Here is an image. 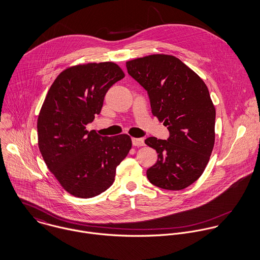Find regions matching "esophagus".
I'll return each instance as SVG.
<instances>
[{"mask_svg":"<svg viewBox=\"0 0 260 260\" xmlns=\"http://www.w3.org/2000/svg\"><path fill=\"white\" fill-rule=\"evenodd\" d=\"M132 142H133V145L135 147H143L145 146V142L143 139H140V138H133L132 139Z\"/></svg>","mask_w":260,"mask_h":260,"instance_id":"obj_1","label":"esophagus"}]
</instances>
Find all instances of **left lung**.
Wrapping results in <instances>:
<instances>
[{
  "label": "left lung",
  "mask_w": 260,
  "mask_h": 260,
  "mask_svg": "<svg viewBox=\"0 0 260 260\" xmlns=\"http://www.w3.org/2000/svg\"><path fill=\"white\" fill-rule=\"evenodd\" d=\"M126 68L148 91L152 113L170 132L167 141H145L157 153L147 177L158 188L183 190L201 177L214 148L216 110L207 85L173 55L133 59Z\"/></svg>",
  "instance_id": "left-lung-1"
}]
</instances>
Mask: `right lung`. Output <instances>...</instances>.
I'll list each match as a JSON object with an SVG mask.
<instances>
[{"label": "right lung", "instance_id": "add662e5", "mask_svg": "<svg viewBox=\"0 0 260 260\" xmlns=\"http://www.w3.org/2000/svg\"><path fill=\"white\" fill-rule=\"evenodd\" d=\"M123 77L114 62L71 66L56 77L42 104L40 153L62 188L75 197L92 198L107 190L132 149L127 135L102 137L86 129L101 113L107 90Z\"/></svg>", "mask_w": 260, "mask_h": 260}]
</instances>
